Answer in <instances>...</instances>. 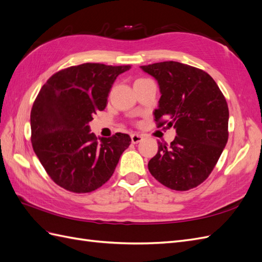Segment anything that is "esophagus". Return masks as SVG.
Instances as JSON below:
<instances>
[{
	"label": "esophagus",
	"mask_w": 262,
	"mask_h": 262,
	"mask_svg": "<svg viewBox=\"0 0 262 262\" xmlns=\"http://www.w3.org/2000/svg\"><path fill=\"white\" fill-rule=\"evenodd\" d=\"M142 140H143V137H142L141 134H137V133L131 134V141L133 144H138Z\"/></svg>",
	"instance_id": "obj_1"
}]
</instances>
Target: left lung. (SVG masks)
Returning <instances> with one entry per match:
<instances>
[{
    "mask_svg": "<svg viewBox=\"0 0 262 262\" xmlns=\"http://www.w3.org/2000/svg\"><path fill=\"white\" fill-rule=\"evenodd\" d=\"M160 86L154 110L158 126L168 118L177 137L167 146L158 141V152L148 162L152 176L172 190L185 191L209 177L228 139V107L217 84L204 71L166 61L140 67Z\"/></svg>",
    "mask_w": 262,
    "mask_h": 262,
    "instance_id": "left-lung-1",
    "label": "left lung"
}]
</instances>
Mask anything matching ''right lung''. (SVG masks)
I'll return each mask as SVG.
<instances>
[{
    "mask_svg": "<svg viewBox=\"0 0 262 262\" xmlns=\"http://www.w3.org/2000/svg\"><path fill=\"white\" fill-rule=\"evenodd\" d=\"M130 66L84 63L53 74L41 87L30 113L31 143L50 178L69 191L86 193L113 176L128 134L99 138L90 121L107 106L118 75Z\"/></svg>",
    "mask_w": 262,
    "mask_h": 262,
    "instance_id": "1",
    "label": "right lung"
}]
</instances>
